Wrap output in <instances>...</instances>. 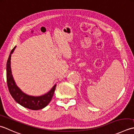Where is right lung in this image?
<instances>
[{
    "instance_id": "add662e5",
    "label": "right lung",
    "mask_w": 134,
    "mask_h": 134,
    "mask_svg": "<svg viewBox=\"0 0 134 134\" xmlns=\"http://www.w3.org/2000/svg\"><path fill=\"white\" fill-rule=\"evenodd\" d=\"M15 46L13 48L7 62L6 77L7 84L9 92L16 102L21 106L31 110H37L45 108L52 99L56 88V85L54 86L48 93L40 97L30 96L24 93L15 84L12 74V70L10 66V60L12 54L15 50Z\"/></svg>"
}]
</instances>
